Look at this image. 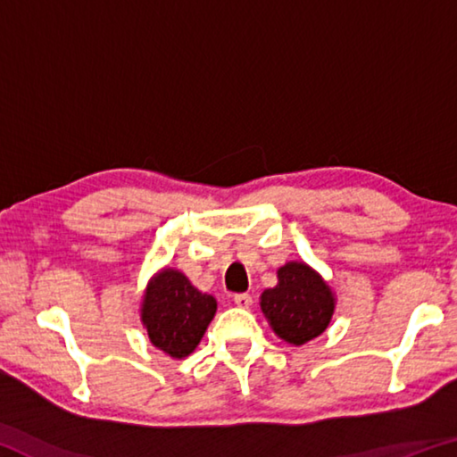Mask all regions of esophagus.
Listing matches in <instances>:
<instances>
[{
	"label": "esophagus",
	"mask_w": 457,
	"mask_h": 457,
	"mask_svg": "<svg viewBox=\"0 0 457 457\" xmlns=\"http://www.w3.org/2000/svg\"><path fill=\"white\" fill-rule=\"evenodd\" d=\"M234 304L239 306V308H250L252 306V296L247 292H242V294H236L234 296Z\"/></svg>",
	"instance_id": "1"
}]
</instances>
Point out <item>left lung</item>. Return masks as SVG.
<instances>
[{"mask_svg": "<svg viewBox=\"0 0 457 457\" xmlns=\"http://www.w3.org/2000/svg\"><path fill=\"white\" fill-rule=\"evenodd\" d=\"M260 306L276 335L298 346L327 330L335 298L312 268L290 262L278 270V286L264 290Z\"/></svg>", "mask_w": 457, "mask_h": 457, "instance_id": "left-lung-1", "label": "left lung"}]
</instances>
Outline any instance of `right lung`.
<instances>
[{
    "mask_svg": "<svg viewBox=\"0 0 457 457\" xmlns=\"http://www.w3.org/2000/svg\"><path fill=\"white\" fill-rule=\"evenodd\" d=\"M215 308L213 296L201 294L181 272L167 268L146 288L143 324L157 349L183 359L195 351Z\"/></svg>",
    "mask_w": 457,
    "mask_h": 457,
    "instance_id": "1",
    "label": "right lung"
}]
</instances>
